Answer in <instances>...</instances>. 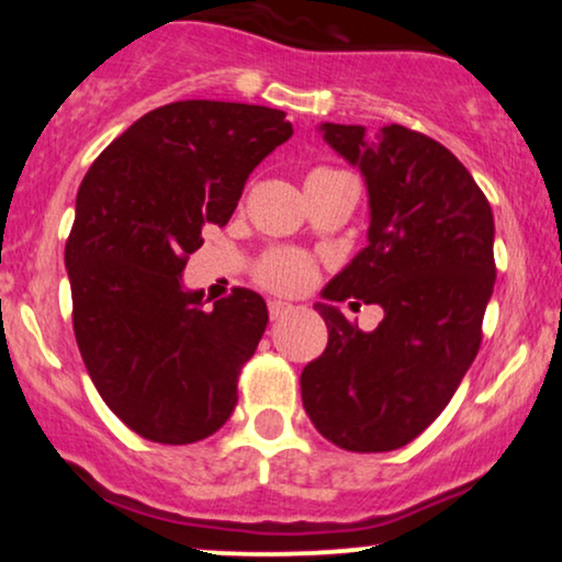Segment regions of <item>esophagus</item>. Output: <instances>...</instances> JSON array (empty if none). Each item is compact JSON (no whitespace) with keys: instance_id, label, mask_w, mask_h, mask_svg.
<instances>
[{"instance_id":"1","label":"esophagus","mask_w":562,"mask_h":562,"mask_svg":"<svg viewBox=\"0 0 562 562\" xmlns=\"http://www.w3.org/2000/svg\"><path fill=\"white\" fill-rule=\"evenodd\" d=\"M290 312H293V306H290V303H285V301H269V317H272V319H282Z\"/></svg>"}]
</instances>
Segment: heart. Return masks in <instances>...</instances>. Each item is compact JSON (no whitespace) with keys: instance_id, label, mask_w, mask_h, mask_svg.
Wrapping results in <instances>:
<instances>
[{"instance_id":"heart-1","label":"heart","mask_w":562,"mask_h":562,"mask_svg":"<svg viewBox=\"0 0 562 562\" xmlns=\"http://www.w3.org/2000/svg\"><path fill=\"white\" fill-rule=\"evenodd\" d=\"M317 173V171H314ZM256 280L277 293H299L314 280V263L295 250H272L256 267Z\"/></svg>"}]
</instances>
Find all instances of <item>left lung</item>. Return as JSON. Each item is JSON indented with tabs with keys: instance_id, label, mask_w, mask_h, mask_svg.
<instances>
[{
	"instance_id": "1",
	"label": "left lung",
	"mask_w": 562,
	"mask_h": 562,
	"mask_svg": "<svg viewBox=\"0 0 562 562\" xmlns=\"http://www.w3.org/2000/svg\"><path fill=\"white\" fill-rule=\"evenodd\" d=\"M322 137L362 171L370 195L367 248L322 299H362L383 322L362 333L317 303L327 348L301 372L303 409L348 451H393L443 412L481 348L492 299L494 216L470 171L441 142L391 124H322Z\"/></svg>"
}]
</instances>
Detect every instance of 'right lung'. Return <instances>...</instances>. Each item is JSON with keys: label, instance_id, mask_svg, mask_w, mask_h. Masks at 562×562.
<instances>
[{"label": "right lung", "instance_id": "obj_1", "mask_svg": "<svg viewBox=\"0 0 562 562\" xmlns=\"http://www.w3.org/2000/svg\"><path fill=\"white\" fill-rule=\"evenodd\" d=\"M290 137L274 108L182 100L134 121L83 177L66 243L76 344L102 402L147 441L195 443L235 409L267 303L235 288L205 308L182 272Z\"/></svg>", "mask_w": 562, "mask_h": 562}]
</instances>
